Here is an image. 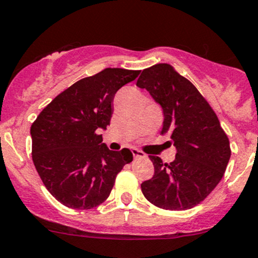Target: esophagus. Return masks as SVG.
<instances>
[{
	"instance_id": "obj_1",
	"label": "esophagus",
	"mask_w": 258,
	"mask_h": 258,
	"mask_svg": "<svg viewBox=\"0 0 258 258\" xmlns=\"http://www.w3.org/2000/svg\"><path fill=\"white\" fill-rule=\"evenodd\" d=\"M132 154H134V158H135V159H140V158H144V157H146V154H144L143 152L138 151L137 148H134V149H132Z\"/></svg>"
}]
</instances>
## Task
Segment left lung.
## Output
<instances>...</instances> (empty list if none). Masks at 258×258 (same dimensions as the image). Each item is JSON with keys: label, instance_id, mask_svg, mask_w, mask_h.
I'll return each instance as SVG.
<instances>
[{"label": "left lung", "instance_id": "1", "mask_svg": "<svg viewBox=\"0 0 258 258\" xmlns=\"http://www.w3.org/2000/svg\"><path fill=\"white\" fill-rule=\"evenodd\" d=\"M137 87L144 88L163 110L161 134L171 136L176 155L170 164L149 155L152 179L141 185L144 197L157 207L185 211L216 188L230 159V144L213 111L197 88L170 64L143 70Z\"/></svg>", "mask_w": 258, "mask_h": 258}]
</instances>
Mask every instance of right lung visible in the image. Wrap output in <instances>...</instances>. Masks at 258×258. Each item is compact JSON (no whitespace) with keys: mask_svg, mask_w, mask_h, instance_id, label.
I'll return each instance as SVG.
<instances>
[{"mask_svg":"<svg viewBox=\"0 0 258 258\" xmlns=\"http://www.w3.org/2000/svg\"><path fill=\"white\" fill-rule=\"evenodd\" d=\"M140 73L105 69L81 79L53 99L30 127L36 171L47 191L66 207L101 205L116 175L134 159L127 148L110 151L99 132L110 124L116 92Z\"/></svg>","mask_w":258,"mask_h":258,"instance_id":"add662e5","label":"right lung"}]
</instances>
